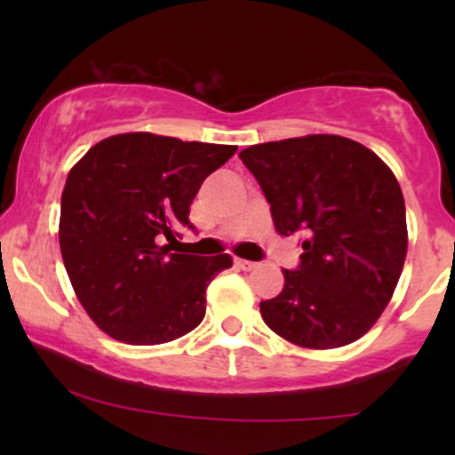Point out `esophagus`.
I'll use <instances>...</instances> for the list:
<instances>
[{
    "mask_svg": "<svg viewBox=\"0 0 455 455\" xmlns=\"http://www.w3.org/2000/svg\"><path fill=\"white\" fill-rule=\"evenodd\" d=\"M235 265L243 271H250V269L257 267V263H254V260H245V259H235Z\"/></svg>",
    "mask_w": 455,
    "mask_h": 455,
    "instance_id": "esophagus-1",
    "label": "esophagus"
}]
</instances>
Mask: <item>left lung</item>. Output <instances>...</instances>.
Segmentation results:
<instances>
[{
	"label": "left lung",
	"mask_w": 455,
	"mask_h": 455,
	"mask_svg": "<svg viewBox=\"0 0 455 455\" xmlns=\"http://www.w3.org/2000/svg\"><path fill=\"white\" fill-rule=\"evenodd\" d=\"M239 158L267 198L275 231L304 233L284 289L260 316L284 340L338 348L363 336L389 304L406 259L400 184L374 151L338 134L274 140Z\"/></svg>",
	"instance_id": "left-lung-1"
}]
</instances>
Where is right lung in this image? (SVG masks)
<instances>
[{
  "mask_svg": "<svg viewBox=\"0 0 455 455\" xmlns=\"http://www.w3.org/2000/svg\"><path fill=\"white\" fill-rule=\"evenodd\" d=\"M235 145L188 143L151 132L115 134L72 166L61 195L60 248L92 321L119 342L164 344L205 316V289L228 254L171 252L207 175Z\"/></svg>",
  "mask_w": 455,
  "mask_h": 455,
  "instance_id": "1",
  "label": "right lung"
}]
</instances>
